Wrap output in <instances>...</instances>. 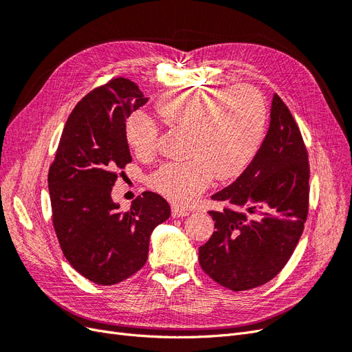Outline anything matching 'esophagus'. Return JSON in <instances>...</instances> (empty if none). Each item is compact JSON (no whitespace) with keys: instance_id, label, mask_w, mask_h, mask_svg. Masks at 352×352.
Instances as JSON below:
<instances>
[{"instance_id":"1","label":"esophagus","mask_w":352,"mask_h":352,"mask_svg":"<svg viewBox=\"0 0 352 352\" xmlns=\"http://www.w3.org/2000/svg\"><path fill=\"white\" fill-rule=\"evenodd\" d=\"M172 216L173 217H186V216H189V211L185 210V208H180L177 206H173L172 207Z\"/></svg>"}]
</instances>
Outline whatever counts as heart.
I'll return each instance as SVG.
<instances>
[{"label": "heart", "instance_id": "1", "mask_svg": "<svg viewBox=\"0 0 352 352\" xmlns=\"http://www.w3.org/2000/svg\"><path fill=\"white\" fill-rule=\"evenodd\" d=\"M155 110L168 124L189 131V160L163 163L148 176V185L175 204L195 199L212 176H238L257 153L267 123V104L250 85L170 91L158 98ZM157 136L146 114L136 111L126 120V140L136 154H153Z\"/></svg>", "mask_w": 352, "mask_h": 352}]
</instances>
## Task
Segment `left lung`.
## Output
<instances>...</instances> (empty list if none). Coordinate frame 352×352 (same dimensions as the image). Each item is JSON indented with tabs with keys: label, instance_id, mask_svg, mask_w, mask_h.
Wrapping results in <instances>:
<instances>
[{
	"label": "left lung",
	"instance_id": "1",
	"mask_svg": "<svg viewBox=\"0 0 352 352\" xmlns=\"http://www.w3.org/2000/svg\"><path fill=\"white\" fill-rule=\"evenodd\" d=\"M308 154L294 117L273 95L270 126L248 167L211 198L214 232L199 247V264L230 291H248L272 280L300 241L310 195Z\"/></svg>",
	"mask_w": 352,
	"mask_h": 352
}]
</instances>
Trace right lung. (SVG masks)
Returning <instances> with one entry per match:
<instances>
[{"instance_id": "obj_1", "label": "right lung", "mask_w": 352, "mask_h": 352, "mask_svg": "<svg viewBox=\"0 0 352 352\" xmlns=\"http://www.w3.org/2000/svg\"><path fill=\"white\" fill-rule=\"evenodd\" d=\"M146 101L124 78L85 95L69 116L48 172L61 251L74 270L98 285L119 283L142 269L153 230L170 217L168 202L150 190L127 211L111 198L117 172L132 162L126 119Z\"/></svg>"}]
</instances>
